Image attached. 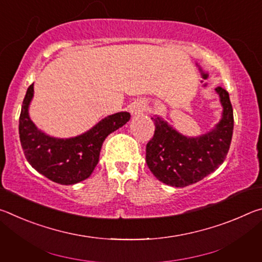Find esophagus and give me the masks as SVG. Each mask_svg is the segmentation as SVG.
<instances>
[{
	"instance_id": "esophagus-1",
	"label": "esophagus",
	"mask_w": 262,
	"mask_h": 262,
	"mask_svg": "<svg viewBox=\"0 0 262 262\" xmlns=\"http://www.w3.org/2000/svg\"><path fill=\"white\" fill-rule=\"evenodd\" d=\"M144 110H145V104L142 100L134 101V103L130 105V112L134 115H139L141 113H143Z\"/></svg>"
}]
</instances>
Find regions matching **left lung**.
Wrapping results in <instances>:
<instances>
[{
	"label": "left lung",
	"mask_w": 262,
	"mask_h": 262,
	"mask_svg": "<svg viewBox=\"0 0 262 262\" xmlns=\"http://www.w3.org/2000/svg\"><path fill=\"white\" fill-rule=\"evenodd\" d=\"M223 111L215 127L200 136H186L163 118H151L155 134L148 142L145 161L162 183L185 187L202 180L219 168L227 157L233 132V110L227 90L217 86Z\"/></svg>",
	"instance_id": "obj_1"
}]
</instances>
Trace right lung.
<instances>
[{
  "mask_svg": "<svg viewBox=\"0 0 262 262\" xmlns=\"http://www.w3.org/2000/svg\"><path fill=\"white\" fill-rule=\"evenodd\" d=\"M33 92V84H31L19 117L20 144L30 165L46 178L61 185H74L85 180L99 162L100 149L106 137L126 125L130 114L114 113L101 119L81 135L59 139L43 133L31 120L29 107Z\"/></svg>",
  "mask_w": 262,
  "mask_h": 262,
  "instance_id": "right-lung-1",
  "label": "right lung"
}]
</instances>
